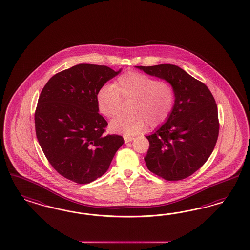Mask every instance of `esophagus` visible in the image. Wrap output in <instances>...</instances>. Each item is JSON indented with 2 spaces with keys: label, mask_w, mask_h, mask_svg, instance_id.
<instances>
[{
  "label": "esophagus",
  "mask_w": 250,
  "mask_h": 250,
  "mask_svg": "<svg viewBox=\"0 0 250 250\" xmlns=\"http://www.w3.org/2000/svg\"><path fill=\"white\" fill-rule=\"evenodd\" d=\"M133 140H134V138L133 137H127V136H125V137H124V142H125V144L129 143V142H131V141H133Z\"/></svg>",
  "instance_id": "34e87169"
}]
</instances>
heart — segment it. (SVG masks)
<instances>
[{
  "label": "heart",
  "instance_id": "obj_1",
  "mask_svg": "<svg viewBox=\"0 0 250 250\" xmlns=\"http://www.w3.org/2000/svg\"><path fill=\"white\" fill-rule=\"evenodd\" d=\"M121 97L131 99L127 114L114 118L109 128L126 136L161 126L169 119L175 105V91L168 82L156 80L145 73L129 71L120 75L112 84H105L97 91L98 111L113 118L120 110Z\"/></svg>",
  "mask_w": 250,
  "mask_h": 250
}]
</instances>
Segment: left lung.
Returning <instances> with one entry per match:
<instances>
[{
    "mask_svg": "<svg viewBox=\"0 0 250 250\" xmlns=\"http://www.w3.org/2000/svg\"><path fill=\"white\" fill-rule=\"evenodd\" d=\"M168 82L175 91L169 119L146 136L147 168L158 177L177 181L191 176L212 153L219 134L217 105L209 88L177 65L136 66Z\"/></svg>",
    "mask_w": 250,
    "mask_h": 250,
    "instance_id": "obj_1",
    "label": "left lung"
}]
</instances>
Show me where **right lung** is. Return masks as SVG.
Segmentation results:
<instances>
[{"instance_id":"add662e5","label":"right lung","mask_w":250,"mask_h":250,"mask_svg":"<svg viewBox=\"0 0 250 250\" xmlns=\"http://www.w3.org/2000/svg\"><path fill=\"white\" fill-rule=\"evenodd\" d=\"M121 73L104 65H75L53 75L35 112L38 141L49 164L65 178L87 184L104 175L124 140L105 135L97 91Z\"/></svg>"}]
</instances>
